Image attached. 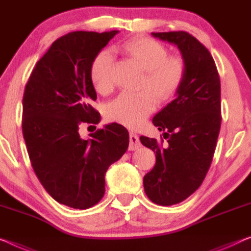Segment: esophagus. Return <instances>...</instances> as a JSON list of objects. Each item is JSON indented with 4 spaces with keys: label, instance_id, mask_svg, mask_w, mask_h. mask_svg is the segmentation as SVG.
<instances>
[{
    "label": "esophagus",
    "instance_id": "34e87169",
    "mask_svg": "<svg viewBox=\"0 0 251 251\" xmlns=\"http://www.w3.org/2000/svg\"><path fill=\"white\" fill-rule=\"evenodd\" d=\"M141 147L140 143V138L134 133H129V147L128 149L130 151H134V150H137L138 148Z\"/></svg>",
    "mask_w": 251,
    "mask_h": 251
}]
</instances>
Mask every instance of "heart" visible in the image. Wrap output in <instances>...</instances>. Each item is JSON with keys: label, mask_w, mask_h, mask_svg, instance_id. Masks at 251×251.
I'll return each instance as SVG.
<instances>
[{"label": "heart", "mask_w": 251, "mask_h": 251, "mask_svg": "<svg viewBox=\"0 0 251 251\" xmlns=\"http://www.w3.org/2000/svg\"><path fill=\"white\" fill-rule=\"evenodd\" d=\"M141 69L145 71L140 89L135 95L118 96L106 107V118L129 128H137L147 121L155 108V98L163 102L173 98L185 78V62L169 56L166 46L149 38L132 39L121 46ZM114 58L109 50H102L93 59L90 77L97 91L108 93L113 90Z\"/></svg>", "instance_id": "obj_1"}]
</instances>
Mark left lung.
Wrapping results in <instances>:
<instances>
[{"instance_id":"obj_1","label":"left lung","mask_w":251,"mask_h":251,"mask_svg":"<svg viewBox=\"0 0 251 251\" xmlns=\"http://www.w3.org/2000/svg\"><path fill=\"white\" fill-rule=\"evenodd\" d=\"M175 44L186 65L185 78L176 98L153 117L167 143L141 136L155 153V166L144 176L147 196L169 206L189 197L201 185L212 163L221 128V83L208 50L186 31L152 32Z\"/></svg>"}]
</instances>
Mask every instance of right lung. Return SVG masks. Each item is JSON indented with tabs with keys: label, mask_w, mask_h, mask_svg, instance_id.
<instances>
[{
	"label": "right lung",
	"mask_w": 251,
	"mask_h": 251,
	"mask_svg": "<svg viewBox=\"0 0 251 251\" xmlns=\"http://www.w3.org/2000/svg\"><path fill=\"white\" fill-rule=\"evenodd\" d=\"M73 31L51 44L37 62L22 100V133L35 174L59 204L85 209L104 195V175L129 144L124 126L109 124L82 138L80 125L98 124L100 114L90 69L117 35Z\"/></svg>",
	"instance_id": "add662e5"
}]
</instances>
